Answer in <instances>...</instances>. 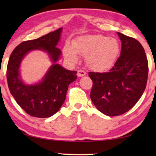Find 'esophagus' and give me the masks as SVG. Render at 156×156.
<instances>
[{
  "mask_svg": "<svg viewBox=\"0 0 156 156\" xmlns=\"http://www.w3.org/2000/svg\"><path fill=\"white\" fill-rule=\"evenodd\" d=\"M86 75V72L84 70H78L77 71V76H84Z\"/></svg>",
  "mask_w": 156,
  "mask_h": 156,
  "instance_id": "esophagus-1",
  "label": "esophagus"
}]
</instances>
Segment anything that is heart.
Returning <instances> with one entry per match:
<instances>
[{
	"mask_svg": "<svg viewBox=\"0 0 156 156\" xmlns=\"http://www.w3.org/2000/svg\"><path fill=\"white\" fill-rule=\"evenodd\" d=\"M119 42L100 34L78 37L73 44L67 42L63 48L64 56L71 63L77 62L79 54L85 56L87 65L95 71H105L114 65L119 54Z\"/></svg>",
	"mask_w": 156,
	"mask_h": 156,
	"instance_id": "1",
	"label": "heart"
}]
</instances>
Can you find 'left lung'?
<instances>
[{"mask_svg": "<svg viewBox=\"0 0 156 156\" xmlns=\"http://www.w3.org/2000/svg\"><path fill=\"white\" fill-rule=\"evenodd\" d=\"M121 41L120 57L109 72H89L93 82L90 97L102 114L119 116L129 111L144 94L148 74L146 55L133 37L117 33Z\"/></svg>", "mask_w": 156, "mask_h": 156, "instance_id": "left-lung-1", "label": "left lung"}]
</instances>
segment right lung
I'll return each mask as SVG.
<instances>
[{
    "mask_svg": "<svg viewBox=\"0 0 156 156\" xmlns=\"http://www.w3.org/2000/svg\"><path fill=\"white\" fill-rule=\"evenodd\" d=\"M62 30V27L37 39L23 42L14 49L8 60L6 76L10 94L32 116L48 118L58 112L65 102L69 84L77 78L76 71H69L57 64L62 55L57 48ZM36 49L47 52L53 65L41 81L26 85L21 77V62L30 51Z\"/></svg>",
    "mask_w": 156,
    "mask_h": 156,
    "instance_id": "obj_1",
    "label": "right lung"
}]
</instances>
